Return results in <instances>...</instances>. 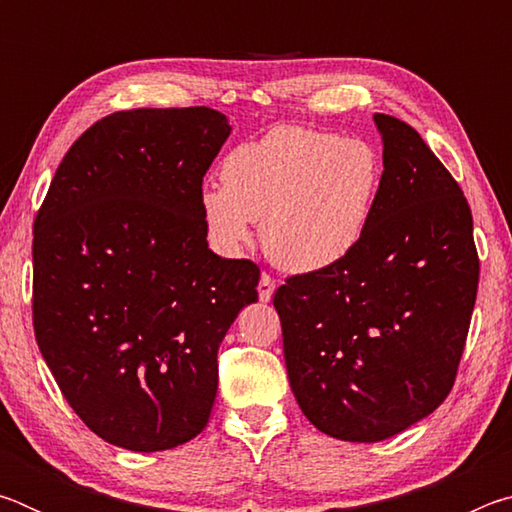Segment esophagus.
Masks as SVG:
<instances>
[{
	"label": "esophagus",
	"mask_w": 512,
	"mask_h": 512,
	"mask_svg": "<svg viewBox=\"0 0 512 512\" xmlns=\"http://www.w3.org/2000/svg\"><path fill=\"white\" fill-rule=\"evenodd\" d=\"M273 291H275V282L271 275L262 273V277H259V284H257V293H259V300L262 302H268L273 298Z\"/></svg>",
	"instance_id": "1"
}]
</instances>
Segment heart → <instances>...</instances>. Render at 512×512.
Segmentation results:
<instances>
[{"label": "heart", "mask_w": 512, "mask_h": 512, "mask_svg": "<svg viewBox=\"0 0 512 512\" xmlns=\"http://www.w3.org/2000/svg\"><path fill=\"white\" fill-rule=\"evenodd\" d=\"M381 158L368 142L277 126L232 149L223 185H205L201 212L212 244L237 255L253 241L291 273L341 264L361 244L375 214Z\"/></svg>", "instance_id": "b5f03b06"}]
</instances>
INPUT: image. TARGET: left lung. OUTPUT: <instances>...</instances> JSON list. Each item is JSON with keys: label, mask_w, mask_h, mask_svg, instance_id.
Masks as SVG:
<instances>
[{"label": "left lung", "mask_w": 512, "mask_h": 512, "mask_svg": "<svg viewBox=\"0 0 512 512\" xmlns=\"http://www.w3.org/2000/svg\"><path fill=\"white\" fill-rule=\"evenodd\" d=\"M384 173L361 244L275 291L289 384L327 436L379 443L445 402L479 289L472 212L420 133L375 115Z\"/></svg>", "instance_id": "obj_1"}]
</instances>
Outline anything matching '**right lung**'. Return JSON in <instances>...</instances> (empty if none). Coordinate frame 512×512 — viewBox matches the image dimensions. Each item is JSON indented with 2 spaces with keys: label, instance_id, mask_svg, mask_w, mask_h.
Wrapping results in <instances>:
<instances>
[{
  "label": "right lung",
  "instance_id": "add662e5",
  "mask_svg": "<svg viewBox=\"0 0 512 512\" xmlns=\"http://www.w3.org/2000/svg\"><path fill=\"white\" fill-rule=\"evenodd\" d=\"M219 110L103 117L60 162L33 223V329L76 415L110 445L162 452L210 420L216 352L259 268L207 248L203 176Z\"/></svg>",
  "mask_w": 512,
  "mask_h": 512
}]
</instances>
